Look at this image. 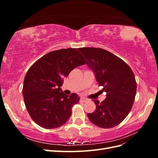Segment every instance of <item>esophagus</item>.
<instances>
[{
	"instance_id": "obj_1",
	"label": "esophagus",
	"mask_w": 158,
	"mask_h": 158,
	"mask_svg": "<svg viewBox=\"0 0 158 158\" xmlns=\"http://www.w3.org/2000/svg\"><path fill=\"white\" fill-rule=\"evenodd\" d=\"M88 101V99L87 98H80V102H87Z\"/></svg>"
}]
</instances>
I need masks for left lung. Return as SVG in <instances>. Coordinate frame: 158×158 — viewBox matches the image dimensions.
Wrapping results in <instances>:
<instances>
[{
  "label": "left lung",
  "instance_id": "left-lung-1",
  "mask_svg": "<svg viewBox=\"0 0 158 158\" xmlns=\"http://www.w3.org/2000/svg\"><path fill=\"white\" fill-rule=\"evenodd\" d=\"M93 70L99 86L107 93L103 102L94 99L96 109L88 113L95 125L109 128L119 125L133 106L136 93V82L132 70L125 61L101 48L82 47L78 49Z\"/></svg>",
  "mask_w": 158,
  "mask_h": 158
}]
</instances>
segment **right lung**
<instances>
[{
	"label": "right lung",
	"instance_id": "add662e5",
	"mask_svg": "<svg viewBox=\"0 0 158 158\" xmlns=\"http://www.w3.org/2000/svg\"><path fill=\"white\" fill-rule=\"evenodd\" d=\"M78 49H63L49 52L38 59L27 70L22 94L30 116L46 129L61 127L72 114V107L80 98L67 95L60 87L64 78L77 66L85 64Z\"/></svg>",
	"mask_w": 158,
	"mask_h": 158
}]
</instances>
